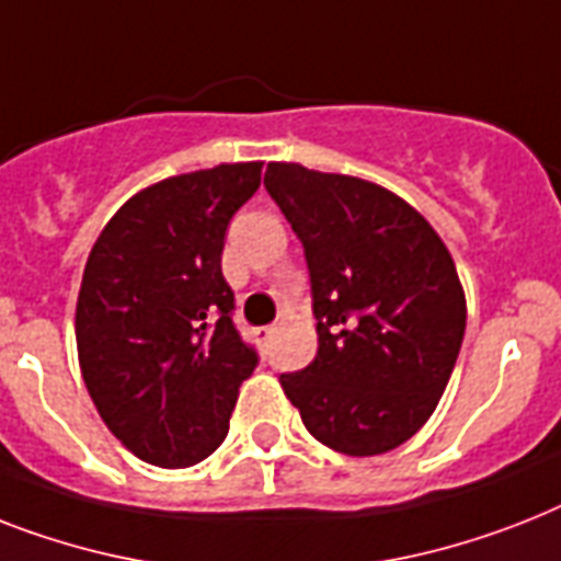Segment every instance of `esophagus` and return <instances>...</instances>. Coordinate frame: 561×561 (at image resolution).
Returning a JSON list of instances; mask_svg holds the SVG:
<instances>
[{"mask_svg":"<svg viewBox=\"0 0 561 561\" xmlns=\"http://www.w3.org/2000/svg\"><path fill=\"white\" fill-rule=\"evenodd\" d=\"M273 334H276V328H273V325L256 328V343L259 345H267L273 340Z\"/></svg>","mask_w":561,"mask_h":561,"instance_id":"obj_1","label":"esophagus"}]
</instances>
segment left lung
<instances>
[{
	"mask_svg": "<svg viewBox=\"0 0 561 561\" xmlns=\"http://www.w3.org/2000/svg\"><path fill=\"white\" fill-rule=\"evenodd\" d=\"M265 186L302 241L320 336L282 389L334 453L407 444L438 407L467 328L449 250L412 204L363 178L267 163Z\"/></svg>",
	"mask_w": 561,
	"mask_h": 561,
	"instance_id": "obj_1",
	"label": "left lung"
}]
</instances>
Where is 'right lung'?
I'll return each instance as SVG.
<instances>
[{
    "label": "right lung",
    "instance_id": "1",
    "mask_svg": "<svg viewBox=\"0 0 561 561\" xmlns=\"http://www.w3.org/2000/svg\"><path fill=\"white\" fill-rule=\"evenodd\" d=\"M262 161L163 178L98 236L77 296V357L100 417L131 455L193 467L227 438L259 357L233 325L221 273L236 209Z\"/></svg>",
    "mask_w": 561,
    "mask_h": 561
}]
</instances>
